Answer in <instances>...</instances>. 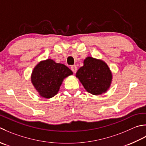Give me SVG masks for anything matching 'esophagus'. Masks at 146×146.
<instances>
[{"label": "esophagus", "mask_w": 146, "mask_h": 146, "mask_svg": "<svg viewBox=\"0 0 146 146\" xmlns=\"http://www.w3.org/2000/svg\"><path fill=\"white\" fill-rule=\"evenodd\" d=\"M70 69H71V70H72V71L74 73H76L77 72V67H76V65H72V66H71V67H70Z\"/></svg>", "instance_id": "1"}]
</instances>
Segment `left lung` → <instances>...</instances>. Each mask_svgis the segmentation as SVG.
Returning <instances> with one entry per match:
<instances>
[{
	"mask_svg": "<svg viewBox=\"0 0 146 146\" xmlns=\"http://www.w3.org/2000/svg\"><path fill=\"white\" fill-rule=\"evenodd\" d=\"M76 77L90 93L102 94L110 86L112 74L107 64L103 60L88 56L84 65L77 70Z\"/></svg>",
	"mask_w": 146,
	"mask_h": 146,
	"instance_id": "obj_1",
	"label": "left lung"
}]
</instances>
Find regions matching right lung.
Segmentation results:
<instances>
[{"label":"right lung","instance_id":"right-lung-1","mask_svg":"<svg viewBox=\"0 0 146 146\" xmlns=\"http://www.w3.org/2000/svg\"><path fill=\"white\" fill-rule=\"evenodd\" d=\"M72 74V70L65 65L47 59L34 68L31 82L41 96L51 98L57 94L64 79Z\"/></svg>","mask_w":146,"mask_h":146}]
</instances>
